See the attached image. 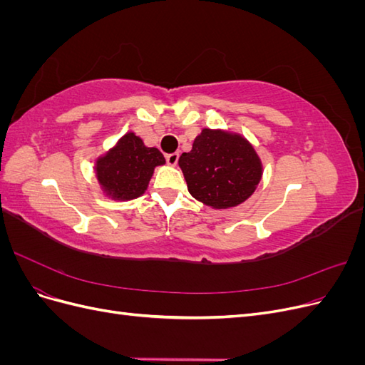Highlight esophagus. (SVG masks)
<instances>
[{"mask_svg": "<svg viewBox=\"0 0 365 365\" xmlns=\"http://www.w3.org/2000/svg\"><path fill=\"white\" fill-rule=\"evenodd\" d=\"M178 160H180V153L178 152L168 153V155H165V161H168V164H170V165H176Z\"/></svg>", "mask_w": 365, "mask_h": 365, "instance_id": "esophagus-1", "label": "esophagus"}]
</instances>
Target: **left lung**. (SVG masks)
<instances>
[{
	"label": "left lung",
	"mask_w": 365,
	"mask_h": 365,
	"mask_svg": "<svg viewBox=\"0 0 365 365\" xmlns=\"http://www.w3.org/2000/svg\"><path fill=\"white\" fill-rule=\"evenodd\" d=\"M178 163L190 195L215 208L242 204L262 178L260 160L250 143L222 130L202 129Z\"/></svg>",
	"instance_id": "1"
}]
</instances>
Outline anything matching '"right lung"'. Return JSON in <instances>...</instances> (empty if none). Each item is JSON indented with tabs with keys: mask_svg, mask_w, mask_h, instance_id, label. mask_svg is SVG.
<instances>
[{
	"mask_svg": "<svg viewBox=\"0 0 365 365\" xmlns=\"http://www.w3.org/2000/svg\"><path fill=\"white\" fill-rule=\"evenodd\" d=\"M165 160L157 148H146L140 137L126 134L97 161V180L115 200H134L145 193L155 165Z\"/></svg>",
	"mask_w": 365,
	"mask_h": 365,
	"instance_id": "add662e5",
	"label": "right lung"
}]
</instances>
